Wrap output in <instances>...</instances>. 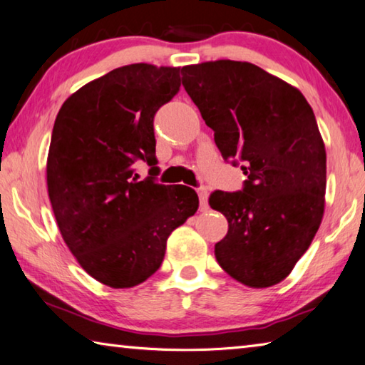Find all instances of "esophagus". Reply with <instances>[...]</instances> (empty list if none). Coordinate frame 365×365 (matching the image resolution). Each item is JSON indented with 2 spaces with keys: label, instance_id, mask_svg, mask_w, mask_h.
Returning <instances> with one entry per match:
<instances>
[{
  "label": "esophagus",
  "instance_id": "34e87169",
  "mask_svg": "<svg viewBox=\"0 0 365 365\" xmlns=\"http://www.w3.org/2000/svg\"><path fill=\"white\" fill-rule=\"evenodd\" d=\"M197 196H200V209H201V212H204V210H207V196H209V193H207V188H197Z\"/></svg>",
  "mask_w": 365,
  "mask_h": 365
}]
</instances>
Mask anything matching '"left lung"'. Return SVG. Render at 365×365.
Wrapping results in <instances>:
<instances>
[{
	"mask_svg": "<svg viewBox=\"0 0 365 365\" xmlns=\"http://www.w3.org/2000/svg\"><path fill=\"white\" fill-rule=\"evenodd\" d=\"M223 160L240 158L242 191H214L212 209L228 233L215 258L247 287H271L292 273L319 230L326 205V147L313 108L292 84L249 62L182 68Z\"/></svg>",
	"mask_w": 365,
	"mask_h": 365,
	"instance_id": "obj_1",
	"label": "left lung"
}]
</instances>
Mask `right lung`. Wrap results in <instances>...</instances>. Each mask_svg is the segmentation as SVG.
<instances>
[{
	"label": "right lung",
	"mask_w": 365,
	"mask_h": 365,
	"mask_svg": "<svg viewBox=\"0 0 365 365\" xmlns=\"http://www.w3.org/2000/svg\"><path fill=\"white\" fill-rule=\"evenodd\" d=\"M178 88L180 67L124 65L73 92L56 118L46 177L57 227L108 287L155 274L172 231L200 207L195 190L138 180L132 168L142 160L158 174L153 118Z\"/></svg>",
	"instance_id": "right-lung-1"
}]
</instances>
